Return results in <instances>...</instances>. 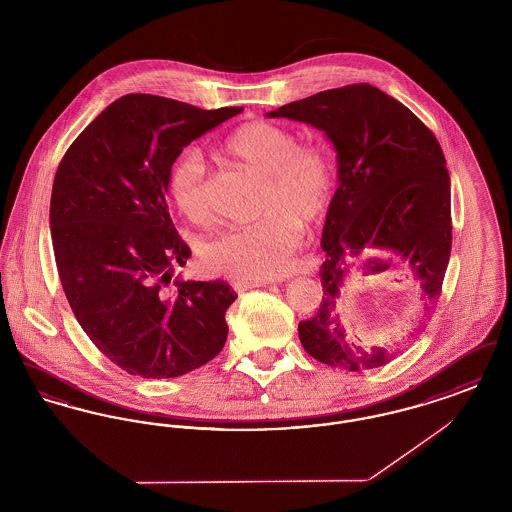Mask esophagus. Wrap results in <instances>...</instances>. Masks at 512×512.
<instances>
[{"mask_svg": "<svg viewBox=\"0 0 512 512\" xmlns=\"http://www.w3.org/2000/svg\"><path fill=\"white\" fill-rule=\"evenodd\" d=\"M268 282L265 280H234L232 282V288L236 292H245V290H251V288H261V286H267Z\"/></svg>", "mask_w": 512, "mask_h": 512, "instance_id": "esophagus-1", "label": "esophagus"}]
</instances>
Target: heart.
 Returning a JSON list of instances; mask_svg holds the SVG:
<instances>
[{
    "label": "heart",
    "mask_w": 512,
    "mask_h": 512,
    "mask_svg": "<svg viewBox=\"0 0 512 512\" xmlns=\"http://www.w3.org/2000/svg\"><path fill=\"white\" fill-rule=\"evenodd\" d=\"M230 163L265 178L259 199L263 219L222 230L203 247V259L215 272L236 280L282 276L301 244L303 228L322 219L334 197V167L328 153L303 144L295 132L276 122H245L219 144ZM167 192L190 222L209 219L205 169L195 149L172 161Z\"/></svg>",
    "instance_id": "obj_1"
}]
</instances>
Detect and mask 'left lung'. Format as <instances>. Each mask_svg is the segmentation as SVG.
Returning <instances> with one entry per match:
<instances>
[{
	"label": "left lung",
	"instance_id": "1",
	"mask_svg": "<svg viewBox=\"0 0 512 512\" xmlns=\"http://www.w3.org/2000/svg\"><path fill=\"white\" fill-rule=\"evenodd\" d=\"M307 122L338 151L340 186L320 247L324 297L299 322L303 349L324 365L351 372L386 365L399 347H365L336 313L351 265L370 251L401 257L420 282L424 315L436 309L451 255V182L432 130L401 101L370 84H349L267 113Z\"/></svg>",
	"mask_w": 512,
	"mask_h": 512
}]
</instances>
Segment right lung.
Wrapping results in <instances>:
<instances>
[{
	"instance_id": "1",
	"label": "right lung",
	"mask_w": 512,
	"mask_h": 512,
	"mask_svg": "<svg viewBox=\"0 0 512 512\" xmlns=\"http://www.w3.org/2000/svg\"><path fill=\"white\" fill-rule=\"evenodd\" d=\"M242 107L205 111L128 94L67 149L55 172L49 226L65 295L82 330L128 374L176 378L226 343V282H172L192 251L167 205L172 161Z\"/></svg>"
}]
</instances>
